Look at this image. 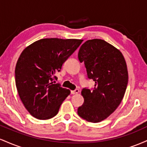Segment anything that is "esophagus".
Instances as JSON below:
<instances>
[{"label":"esophagus","instance_id":"34e87169","mask_svg":"<svg viewBox=\"0 0 147 147\" xmlns=\"http://www.w3.org/2000/svg\"><path fill=\"white\" fill-rule=\"evenodd\" d=\"M79 92V90L78 89H76L75 90H71V94L72 95H75V94H77Z\"/></svg>","mask_w":147,"mask_h":147}]
</instances>
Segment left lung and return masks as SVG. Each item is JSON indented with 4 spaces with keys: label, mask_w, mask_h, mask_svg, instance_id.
Wrapping results in <instances>:
<instances>
[{
    "label": "left lung",
    "mask_w": 147,
    "mask_h": 147,
    "mask_svg": "<svg viewBox=\"0 0 147 147\" xmlns=\"http://www.w3.org/2000/svg\"><path fill=\"white\" fill-rule=\"evenodd\" d=\"M78 58L95 84L92 90H82L84 102L77 113L88 122H99L116 110L124 97L129 79L126 61L117 48L98 38L82 44Z\"/></svg>",
    "instance_id": "left-lung-1"
}]
</instances>
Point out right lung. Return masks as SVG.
<instances>
[{
    "label": "right lung",
    "instance_id": "1",
    "mask_svg": "<svg viewBox=\"0 0 147 147\" xmlns=\"http://www.w3.org/2000/svg\"><path fill=\"white\" fill-rule=\"evenodd\" d=\"M82 41L42 38L21 52L15 68L16 86L23 105L34 117L48 119L58 113L70 90L55 84V74Z\"/></svg>",
    "mask_w": 147,
    "mask_h": 147
}]
</instances>
